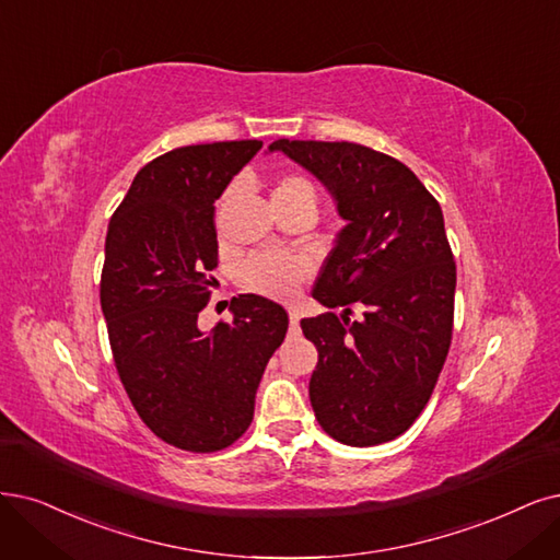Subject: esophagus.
Instances as JSON below:
<instances>
[{"label":"esophagus","instance_id":"1","mask_svg":"<svg viewBox=\"0 0 560 560\" xmlns=\"http://www.w3.org/2000/svg\"><path fill=\"white\" fill-rule=\"evenodd\" d=\"M288 323H291V332L298 335L300 332V314L295 312V308H291V312H288Z\"/></svg>","mask_w":560,"mask_h":560}]
</instances>
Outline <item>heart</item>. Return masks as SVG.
Returning <instances> with one entry per match:
<instances>
[{"label":"heart","instance_id":"1","mask_svg":"<svg viewBox=\"0 0 560 560\" xmlns=\"http://www.w3.org/2000/svg\"><path fill=\"white\" fill-rule=\"evenodd\" d=\"M298 194L314 196L312 182H306L304 177H298V175H288L277 184L272 198L298 196ZM306 269H308V265L300 256L256 254L242 265L240 277H242L244 288H248V291L267 295V298L285 300L298 291V285L304 279Z\"/></svg>","mask_w":560,"mask_h":560}]
</instances>
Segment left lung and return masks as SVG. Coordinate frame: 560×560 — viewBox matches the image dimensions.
<instances>
[{"label": "left lung", "mask_w": 560, "mask_h": 560, "mask_svg": "<svg viewBox=\"0 0 560 560\" xmlns=\"http://www.w3.org/2000/svg\"><path fill=\"white\" fill-rule=\"evenodd\" d=\"M269 152L312 173L346 221L312 293L343 314L300 323L318 348L316 420L343 445L387 443L424 410L452 341L457 265L441 205L408 165L364 144L281 138ZM353 301L368 312L348 324Z\"/></svg>", "instance_id": "left-lung-1"}]
</instances>
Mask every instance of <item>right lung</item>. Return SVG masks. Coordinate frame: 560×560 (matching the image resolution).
I'll return each instance as SVG.
<instances>
[{"mask_svg":"<svg viewBox=\"0 0 560 560\" xmlns=\"http://www.w3.org/2000/svg\"><path fill=\"white\" fill-rule=\"evenodd\" d=\"M260 148L231 140L156 156L108 225L101 312L117 374L140 420L179 450L217 452L242 436L288 329L285 308L260 295L235 298L233 323L210 335L198 327L219 258L214 202Z\"/></svg>","mask_w":560,"mask_h":560,"instance_id":"1","label":"right lung"}]
</instances>
